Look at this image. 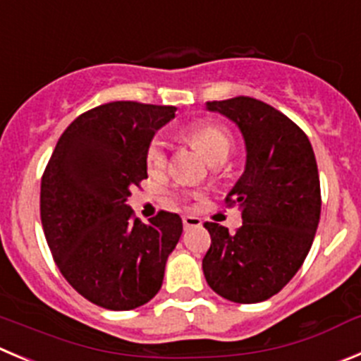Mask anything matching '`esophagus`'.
<instances>
[{"instance_id":"1","label":"esophagus","mask_w":361,"mask_h":361,"mask_svg":"<svg viewBox=\"0 0 361 361\" xmlns=\"http://www.w3.org/2000/svg\"><path fill=\"white\" fill-rule=\"evenodd\" d=\"M201 226V219L194 217V215H185L183 217V228L188 230V228H200Z\"/></svg>"}]
</instances>
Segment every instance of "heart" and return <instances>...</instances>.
Listing matches in <instances>:
<instances>
[{
  "label": "heart",
  "instance_id": "b5f03b06",
  "mask_svg": "<svg viewBox=\"0 0 361 361\" xmlns=\"http://www.w3.org/2000/svg\"><path fill=\"white\" fill-rule=\"evenodd\" d=\"M181 137L196 147L210 164H222L233 151L235 140L228 128L217 123H196L181 130ZM146 164L151 171L164 169L167 164L165 142L154 137L146 149Z\"/></svg>",
  "mask_w": 361,
  "mask_h": 361
}]
</instances>
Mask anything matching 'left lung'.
Segmentation results:
<instances>
[{"label": "left lung", "instance_id": "left-lung-1", "mask_svg": "<svg viewBox=\"0 0 361 361\" xmlns=\"http://www.w3.org/2000/svg\"><path fill=\"white\" fill-rule=\"evenodd\" d=\"M233 121L245 142V169L226 203L242 212L233 235L204 222L212 237L203 272L228 301L260 302L278 294L301 269L321 219V183L305 131L271 104L238 96L208 101Z\"/></svg>", "mask_w": 361, "mask_h": 361}]
</instances>
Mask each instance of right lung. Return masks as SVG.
Segmentation results:
<instances>
[{"instance_id": "right-lung-1", "label": "right lung", "mask_w": 361, "mask_h": 361, "mask_svg": "<svg viewBox=\"0 0 361 361\" xmlns=\"http://www.w3.org/2000/svg\"><path fill=\"white\" fill-rule=\"evenodd\" d=\"M174 106L114 101L73 121L40 181V221L74 290L106 310H133L158 294L183 231L180 215L144 224L126 204L147 178L146 149Z\"/></svg>"}]
</instances>
